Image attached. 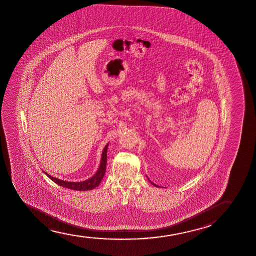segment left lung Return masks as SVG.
I'll return each mask as SVG.
<instances>
[{
    "label": "left lung",
    "instance_id": "obj_1",
    "mask_svg": "<svg viewBox=\"0 0 256 256\" xmlns=\"http://www.w3.org/2000/svg\"><path fill=\"white\" fill-rule=\"evenodd\" d=\"M148 181H150V182L151 184H153V186H156V184H153V182H151V181H150V179H148Z\"/></svg>",
    "mask_w": 256,
    "mask_h": 256
}]
</instances>
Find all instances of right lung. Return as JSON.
Returning a JSON list of instances; mask_svg holds the SVG:
<instances>
[{
    "label": "right lung",
    "instance_id": "obj_1",
    "mask_svg": "<svg viewBox=\"0 0 256 256\" xmlns=\"http://www.w3.org/2000/svg\"><path fill=\"white\" fill-rule=\"evenodd\" d=\"M108 148V144H106V147L104 148V150H103L102 161H100L98 172H96V174L94 176H92L91 178L88 179V180L83 181V182H66V181H64L61 179H58L54 178V176H52L50 174H47L46 172H44L49 178L52 180L53 182H56L58 186L67 188V189L74 190H89L94 189L95 187H97L100 184L102 179H103V176L105 175Z\"/></svg>",
    "mask_w": 256,
    "mask_h": 256
}]
</instances>
